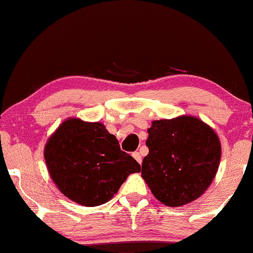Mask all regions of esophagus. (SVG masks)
Returning <instances> with one entry per match:
<instances>
[{
	"instance_id": "obj_1",
	"label": "esophagus",
	"mask_w": 253,
	"mask_h": 253,
	"mask_svg": "<svg viewBox=\"0 0 253 253\" xmlns=\"http://www.w3.org/2000/svg\"><path fill=\"white\" fill-rule=\"evenodd\" d=\"M132 157H133L134 159H136L137 163L142 164V156H140L139 152H133V153H132Z\"/></svg>"
}]
</instances>
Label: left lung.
Returning a JSON list of instances; mask_svg holds the SVG:
<instances>
[{
	"label": "left lung",
	"mask_w": 253,
	"mask_h": 253,
	"mask_svg": "<svg viewBox=\"0 0 253 253\" xmlns=\"http://www.w3.org/2000/svg\"><path fill=\"white\" fill-rule=\"evenodd\" d=\"M149 155L142 176L157 200L187 205L207 191L221 160V143L208 124L194 116L153 121L147 129Z\"/></svg>",
	"instance_id": "obj_1"
}]
</instances>
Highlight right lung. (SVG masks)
I'll use <instances>...</instances> for the list:
<instances>
[{
	"label": "right lung",
	"instance_id": "1",
	"mask_svg": "<svg viewBox=\"0 0 253 253\" xmlns=\"http://www.w3.org/2000/svg\"><path fill=\"white\" fill-rule=\"evenodd\" d=\"M47 170L62 194L81 206L95 207L113 199L140 165L121 150L119 140L100 122L64 121L44 150Z\"/></svg>",
	"mask_w": 253,
	"mask_h": 253
}]
</instances>
